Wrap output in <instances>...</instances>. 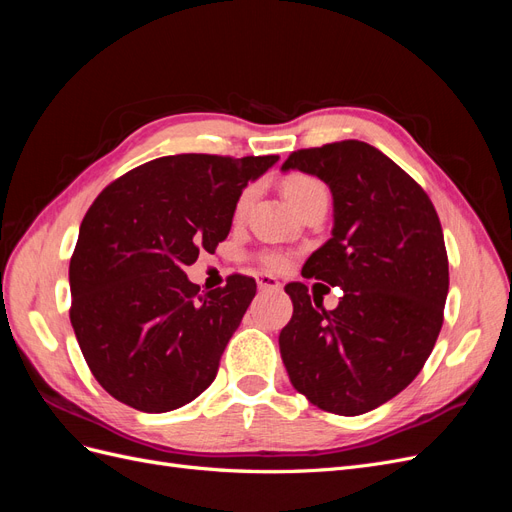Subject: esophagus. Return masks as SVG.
<instances>
[{"instance_id": "1", "label": "esophagus", "mask_w": 512, "mask_h": 512, "mask_svg": "<svg viewBox=\"0 0 512 512\" xmlns=\"http://www.w3.org/2000/svg\"><path fill=\"white\" fill-rule=\"evenodd\" d=\"M256 282H258L260 290H280L282 288V284L277 282L273 275H258Z\"/></svg>"}]
</instances>
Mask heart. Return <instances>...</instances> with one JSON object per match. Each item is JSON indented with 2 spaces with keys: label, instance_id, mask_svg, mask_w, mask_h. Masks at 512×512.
Wrapping results in <instances>:
<instances>
[{
  "label": "heart",
  "instance_id": "obj_1",
  "mask_svg": "<svg viewBox=\"0 0 512 512\" xmlns=\"http://www.w3.org/2000/svg\"><path fill=\"white\" fill-rule=\"evenodd\" d=\"M252 192H254L252 188H247L237 198V205H235V213L237 215H241L245 211L247 203H250V198H252ZM284 194L290 200V205L297 209V211H301L309 203V200H314L316 196L327 194V190H324V185L318 179H314V177H309V175H292V177H288L284 181ZM260 262H262V267H267L271 271H277V269H284L288 260L280 252H262L260 254Z\"/></svg>",
  "mask_w": 512,
  "mask_h": 512
}]
</instances>
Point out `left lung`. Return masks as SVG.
<instances>
[{
	"mask_svg": "<svg viewBox=\"0 0 512 512\" xmlns=\"http://www.w3.org/2000/svg\"><path fill=\"white\" fill-rule=\"evenodd\" d=\"M294 168L333 194L331 239L301 275L344 294L327 312L305 284H286L282 361L320 410L365 414L404 391L436 346L448 294L442 226L421 185L367 143L292 151L282 170Z\"/></svg>",
	"mask_w": 512,
	"mask_h": 512,
	"instance_id": "1",
	"label": "left lung"
}]
</instances>
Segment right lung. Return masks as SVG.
Masks as SVG:
<instances>
[{"label": "right lung", "mask_w": 512, "mask_h": 512, "mask_svg": "<svg viewBox=\"0 0 512 512\" xmlns=\"http://www.w3.org/2000/svg\"><path fill=\"white\" fill-rule=\"evenodd\" d=\"M277 160L158 158L106 185L85 213L70 260V322L91 374L121 404L170 412L215 380L256 282L230 275L200 294L183 269L228 237L247 181Z\"/></svg>", "instance_id": "1"}]
</instances>
